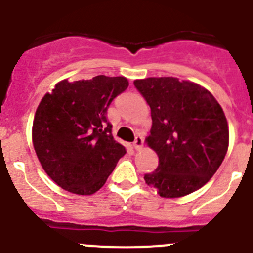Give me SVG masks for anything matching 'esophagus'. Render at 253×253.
<instances>
[{"mask_svg":"<svg viewBox=\"0 0 253 253\" xmlns=\"http://www.w3.org/2000/svg\"><path fill=\"white\" fill-rule=\"evenodd\" d=\"M142 146H143V137H142V136H137V137H136V140H134V142H133L134 150H140Z\"/></svg>","mask_w":253,"mask_h":253,"instance_id":"34e87169","label":"esophagus"}]
</instances>
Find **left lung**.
<instances>
[{
	"label": "left lung",
	"instance_id": "1",
	"mask_svg": "<svg viewBox=\"0 0 253 253\" xmlns=\"http://www.w3.org/2000/svg\"><path fill=\"white\" fill-rule=\"evenodd\" d=\"M150 105L152 127L146 138L159 166L145 174L159 195L176 198L206 185L225 159L228 124L222 107L202 86L176 77L136 80Z\"/></svg>",
	"mask_w": 253,
	"mask_h": 253
}]
</instances>
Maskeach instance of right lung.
<instances>
[{
	"instance_id": "right-lung-1",
	"label": "right lung",
	"mask_w": 253,
	"mask_h": 253,
	"mask_svg": "<svg viewBox=\"0 0 253 253\" xmlns=\"http://www.w3.org/2000/svg\"><path fill=\"white\" fill-rule=\"evenodd\" d=\"M127 87L128 81L122 76L63 80L41 100L32 142L41 166L63 190L92 195L126 153L113 138L107 110Z\"/></svg>"
}]
</instances>
